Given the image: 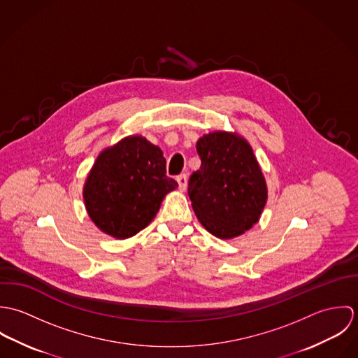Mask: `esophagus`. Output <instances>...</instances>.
<instances>
[{
	"mask_svg": "<svg viewBox=\"0 0 358 358\" xmlns=\"http://www.w3.org/2000/svg\"><path fill=\"white\" fill-rule=\"evenodd\" d=\"M176 180H178L179 189H180L182 192H185L186 187H187V175H186V173H182V175H179V176L176 178Z\"/></svg>",
	"mask_w": 358,
	"mask_h": 358,
	"instance_id": "esophagus-1",
	"label": "esophagus"
}]
</instances>
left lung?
Segmentation results:
<instances>
[{
	"label": "left lung",
	"instance_id": "obj_1",
	"mask_svg": "<svg viewBox=\"0 0 358 358\" xmlns=\"http://www.w3.org/2000/svg\"><path fill=\"white\" fill-rule=\"evenodd\" d=\"M201 166L189 179V197L200 223L215 237L241 236L259 220L267 200L262 169L250 143L230 132L197 142Z\"/></svg>",
	"mask_w": 358,
	"mask_h": 358
}]
</instances>
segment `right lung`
Returning a JSON list of instances; mask_svg holds the SVG:
<instances>
[{"label": "right lung", "mask_w": 358, "mask_h": 358, "mask_svg": "<svg viewBox=\"0 0 358 358\" xmlns=\"http://www.w3.org/2000/svg\"><path fill=\"white\" fill-rule=\"evenodd\" d=\"M176 187L166 176L161 149L135 135L98 155L83 196L92 222L103 233L124 240L143 230Z\"/></svg>", "instance_id": "1"}]
</instances>
